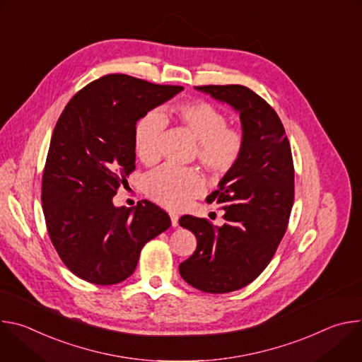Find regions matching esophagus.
Returning <instances> with one entry per match:
<instances>
[{"label": "esophagus", "mask_w": 362, "mask_h": 362, "mask_svg": "<svg viewBox=\"0 0 362 362\" xmlns=\"http://www.w3.org/2000/svg\"><path fill=\"white\" fill-rule=\"evenodd\" d=\"M170 221H172V226H177L179 225V215L177 214H170Z\"/></svg>", "instance_id": "obj_1"}]
</instances>
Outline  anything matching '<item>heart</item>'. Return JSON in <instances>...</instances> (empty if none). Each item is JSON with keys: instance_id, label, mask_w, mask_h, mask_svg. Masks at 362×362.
Returning a JSON list of instances; mask_svg holds the SVG:
<instances>
[{"instance_id": "1", "label": "heart", "mask_w": 362, "mask_h": 362, "mask_svg": "<svg viewBox=\"0 0 362 362\" xmlns=\"http://www.w3.org/2000/svg\"><path fill=\"white\" fill-rule=\"evenodd\" d=\"M179 123L199 141L197 160L215 177L230 173L240 160L245 134L230 127L225 112L206 100H193L173 106ZM168 119L160 110L144 113L136 123L133 143L139 159L151 166L162 156L160 140ZM146 194L170 211L185 209L192 199L204 190V180L194 169L163 166L144 177Z\"/></svg>"}]
</instances>
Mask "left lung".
<instances>
[{
    "mask_svg": "<svg viewBox=\"0 0 362 362\" xmlns=\"http://www.w3.org/2000/svg\"><path fill=\"white\" fill-rule=\"evenodd\" d=\"M196 88L239 112L245 148L219 189L206 197L225 209L223 226L190 215L179 219L197 240L179 272L199 291L226 293L253 282L274 257L293 204V160L282 122L261 95L240 84Z\"/></svg>",
    "mask_w": 362,
    "mask_h": 362,
    "instance_id": "1",
    "label": "left lung"
}]
</instances>
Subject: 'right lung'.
I'll list each match as a JSON object with an SVG mask.
<instances>
[{
  "mask_svg": "<svg viewBox=\"0 0 362 362\" xmlns=\"http://www.w3.org/2000/svg\"><path fill=\"white\" fill-rule=\"evenodd\" d=\"M182 90L107 74L67 103L51 136L41 202L49 239L76 276L103 286L127 279L143 246L170 228L158 204L116 208L113 197L136 169L137 120Z\"/></svg>",
  "mask_w": 362,
  "mask_h": 362,
  "instance_id": "1",
  "label": "right lung"
}]
</instances>
